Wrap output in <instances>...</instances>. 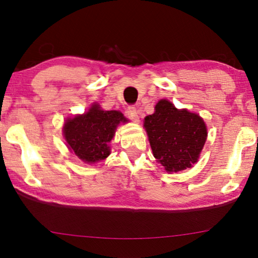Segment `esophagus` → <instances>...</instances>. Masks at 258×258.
<instances>
[{"instance_id":"esophagus-1","label":"esophagus","mask_w":258,"mask_h":258,"mask_svg":"<svg viewBox=\"0 0 258 258\" xmlns=\"http://www.w3.org/2000/svg\"><path fill=\"white\" fill-rule=\"evenodd\" d=\"M126 115H127L128 118L133 121H139V115L137 108L133 106H128L126 109Z\"/></svg>"}]
</instances>
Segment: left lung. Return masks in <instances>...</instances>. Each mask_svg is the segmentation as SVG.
Here are the masks:
<instances>
[{"mask_svg":"<svg viewBox=\"0 0 258 258\" xmlns=\"http://www.w3.org/2000/svg\"><path fill=\"white\" fill-rule=\"evenodd\" d=\"M145 127L155 158L167 172L183 171L197 163L207 138L199 115L178 110L167 100L156 104V111L145 118Z\"/></svg>","mask_w":258,"mask_h":258,"instance_id":"8db88e82","label":"left lung"}]
</instances>
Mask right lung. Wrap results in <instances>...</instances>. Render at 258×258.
<instances>
[{
  "mask_svg": "<svg viewBox=\"0 0 258 258\" xmlns=\"http://www.w3.org/2000/svg\"><path fill=\"white\" fill-rule=\"evenodd\" d=\"M120 121H126L123 113L116 110L104 111L94 104L84 115L66 121L64 139L76 156L85 163L92 164L107 158L110 154L108 143Z\"/></svg>",
  "mask_w": 258,
  "mask_h": 258,
  "instance_id": "right-lung-1",
  "label": "right lung"
}]
</instances>
